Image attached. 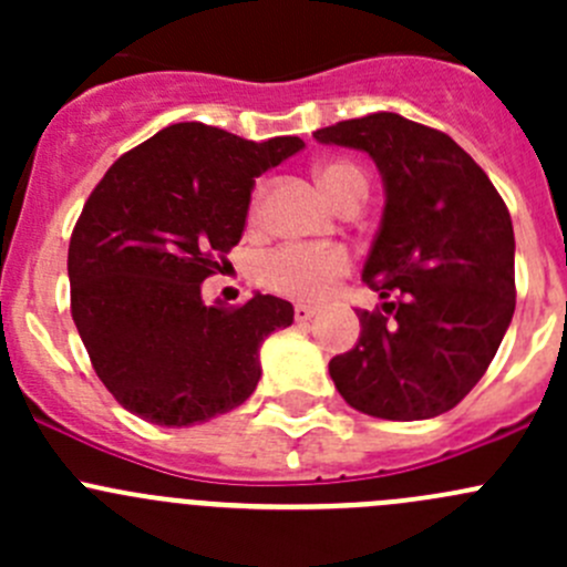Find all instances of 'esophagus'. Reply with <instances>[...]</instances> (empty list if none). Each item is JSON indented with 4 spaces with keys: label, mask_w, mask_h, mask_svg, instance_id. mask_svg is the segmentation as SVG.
Here are the masks:
<instances>
[{
    "label": "esophagus",
    "mask_w": 567,
    "mask_h": 567,
    "mask_svg": "<svg viewBox=\"0 0 567 567\" xmlns=\"http://www.w3.org/2000/svg\"><path fill=\"white\" fill-rule=\"evenodd\" d=\"M293 316L299 323H307V320H312L318 316V307H310V305H296L293 307Z\"/></svg>",
    "instance_id": "1"
}]
</instances>
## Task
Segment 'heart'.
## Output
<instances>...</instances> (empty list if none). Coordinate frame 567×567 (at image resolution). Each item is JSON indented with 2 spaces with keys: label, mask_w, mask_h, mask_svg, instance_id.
Segmentation results:
<instances>
[{
  "label": "heart",
  "mask_w": 567,
  "mask_h": 567,
  "mask_svg": "<svg viewBox=\"0 0 567 567\" xmlns=\"http://www.w3.org/2000/svg\"><path fill=\"white\" fill-rule=\"evenodd\" d=\"M320 186L326 188L337 205H346L357 194H368V181L353 164L329 162L318 169ZM260 216V192L251 197L249 219ZM351 268V255L340 247H301V244H282L266 251L255 262L257 282L266 290L290 299L316 301L323 299L337 279Z\"/></svg>",
  "instance_id": "1"
}]
</instances>
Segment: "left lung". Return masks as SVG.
I'll return each instance as SVG.
<instances>
[{"mask_svg":"<svg viewBox=\"0 0 567 567\" xmlns=\"http://www.w3.org/2000/svg\"><path fill=\"white\" fill-rule=\"evenodd\" d=\"M312 136L368 153L384 181L362 271L384 301L357 310L362 331L329 362L331 381L379 420L444 414L483 379L516 310L511 214L461 145L403 114L373 112Z\"/></svg>","mask_w":567,"mask_h":567,"instance_id":"left-lung-1","label":"left lung"}]
</instances>
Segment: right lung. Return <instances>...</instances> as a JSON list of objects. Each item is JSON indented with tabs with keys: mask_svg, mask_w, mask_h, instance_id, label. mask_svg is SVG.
<instances>
[{
	"mask_svg": "<svg viewBox=\"0 0 567 567\" xmlns=\"http://www.w3.org/2000/svg\"><path fill=\"white\" fill-rule=\"evenodd\" d=\"M299 136L251 142L175 123L120 156L84 203L68 247L71 312L95 373L123 409L186 427L241 405L260 381V346L293 305L203 301V282L238 241L255 177L299 153Z\"/></svg>",
	"mask_w": 567,
	"mask_h": 567,
	"instance_id": "right-lung-1",
	"label": "right lung"
}]
</instances>
